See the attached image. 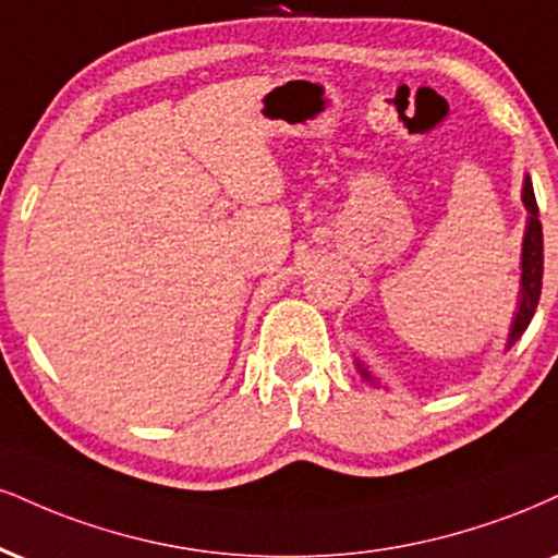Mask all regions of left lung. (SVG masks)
Listing matches in <instances>:
<instances>
[{"mask_svg": "<svg viewBox=\"0 0 558 558\" xmlns=\"http://www.w3.org/2000/svg\"><path fill=\"white\" fill-rule=\"evenodd\" d=\"M522 203H525L530 218L525 228V239H522V280H520V304H517V314L512 322V330H509L507 348L514 345L520 340V335L527 330L530 319H533L535 306L541 301V286H543V228L538 220V203H535L533 181L525 177L522 184ZM359 366L361 377L372 381V374L364 366Z\"/></svg>", "mask_w": 558, "mask_h": 558, "instance_id": "obj_1", "label": "left lung"}]
</instances>
